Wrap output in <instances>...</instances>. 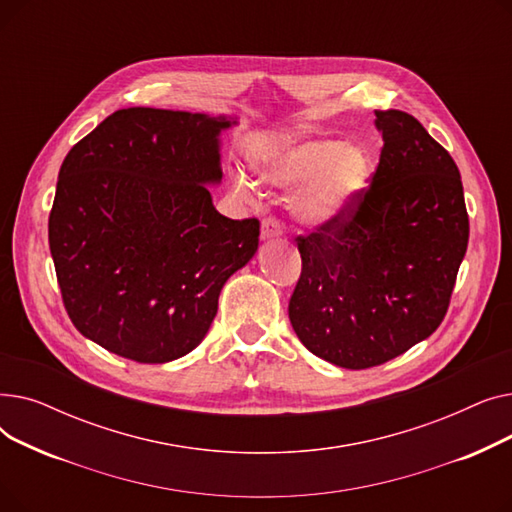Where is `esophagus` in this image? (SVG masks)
Returning <instances> with one entry per match:
<instances>
[{"mask_svg": "<svg viewBox=\"0 0 512 512\" xmlns=\"http://www.w3.org/2000/svg\"><path fill=\"white\" fill-rule=\"evenodd\" d=\"M282 234V224L276 218H265L261 222V238L270 240V238H278Z\"/></svg>", "mask_w": 512, "mask_h": 512, "instance_id": "1", "label": "esophagus"}]
</instances>
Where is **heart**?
<instances>
[{
    "label": "heart",
    "instance_id": "1",
    "mask_svg": "<svg viewBox=\"0 0 512 512\" xmlns=\"http://www.w3.org/2000/svg\"><path fill=\"white\" fill-rule=\"evenodd\" d=\"M371 172V157L363 147L315 139L276 151L257 168V178L278 188L309 184L297 211L309 224L324 226L355 209L371 182ZM232 186L240 197L253 199L249 178L236 176Z\"/></svg>",
    "mask_w": 512,
    "mask_h": 512
}]
</instances>
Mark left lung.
<instances>
[{
    "instance_id": "left-lung-1",
    "label": "left lung",
    "mask_w": 512,
    "mask_h": 512,
    "mask_svg": "<svg viewBox=\"0 0 512 512\" xmlns=\"http://www.w3.org/2000/svg\"><path fill=\"white\" fill-rule=\"evenodd\" d=\"M375 128L371 186L342 220L297 238L303 272L288 303L299 340L344 369L382 365L438 330L469 242L450 153L411 114L375 112Z\"/></svg>"
}]
</instances>
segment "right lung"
<instances>
[{
  "label": "right lung",
  "instance_id": "obj_1",
  "mask_svg": "<svg viewBox=\"0 0 512 512\" xmlns=\"http://www.w3.org/2000/svg\"><path fill=\"white\" fill-rule=\"evenodd\" d=\"M228 116L128 107L66 155L49 213V251L74 328L137 363L201 344L226 280L259 247V220H230L222 182Z\"/></svg>",
  "mask_w": 512,
  "mask_h": 512
}]
</instances>
